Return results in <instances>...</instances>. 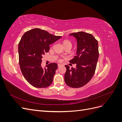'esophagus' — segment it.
<instances>
[{
	"instance_id": "1",
	"label": "esophagus",
	"mask_w": 122,
	"mask_h": 122,
	"mask_svg": "<svg viewBox=\"0 0 122 122\" xmlns=\"http://www.w3.org/2000/svg\"><path fill=\"white\" fill-rule=\"evenodd\" d=\"M61 66V64H58V67H60Z\"/></svg>"
}]
</instances>
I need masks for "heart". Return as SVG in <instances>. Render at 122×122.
Returning <instances> with one entry per match:
<instances>
[{"mask_svg": "<svg viewBox=\"0 0 122 122\" xmlns=\"http://www.w3.org/2000/svg\"><path fill=\"white\" fill-rule=\"evenodd\" d=\"M64 46L68 45V46H70L72 47V43L70 42V41H65L64 42ZM58 61H61V59H58Z\"/></svg>", "mask_w": 122, "mask_h": 122, "instance_id": "b5f03b06", "label": "heart"}]
</instances>
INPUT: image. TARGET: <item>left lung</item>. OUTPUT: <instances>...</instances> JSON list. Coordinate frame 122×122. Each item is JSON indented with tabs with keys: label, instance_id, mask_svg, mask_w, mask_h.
Instances as JSON below:
<instances>
[{
	"label": "left lung",
	"instance_id": "obj_1",
	"mask_svg": "<svg viewBox=\"0 0 122 122\" xmlns=\"http://www.w3.org/2000/svg\"><path fill=\"white\" fill-rule=\"evenodd\" d=\"M70 35L74 36L77 42L76 56L70 61L76 64V68L70 69L69 66H65V81L70 87L79 88L87 84L94 75L99 55L98 43L88 33L79 31Z\"/></svg>",
	"mask_w": 122,
	"mask_h": 122
}]
</instances>
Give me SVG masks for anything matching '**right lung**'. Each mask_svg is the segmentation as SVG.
I'll return each mask as SVG.
<instances>
[{"label": "right lung", "instance_id": "obj_1", "mask_svg": "<svg viewBox=\"0 0 122 122\" xmlns=\"http://www.w3.org/2000/svg\"><path fill=\"white\" fill-rule=\"evenodd\" d=\"M61 38L40 28L31 29L23 35L18 45L19 62L23 76L32 86L45 88L52 83L57 64L50 63L43 69L41 63L49 45Z\"/></svg>", "mask_w": 122, "mask_h": 122}]
</instances>
